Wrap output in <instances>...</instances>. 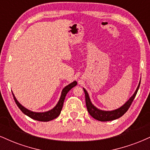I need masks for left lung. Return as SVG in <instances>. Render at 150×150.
Returning a JSON list of instances; mask_svg holds the SVG:
<instances>
[{"mask_svg":"<svg viewBox=\"0 0 150 150\" xmlns=\"http://www.w3.org/2000/svg\"><path fill=\"white\" fill-rule=\"evenodd\" d=\"M140 82H139V85L137 86L133 95L129 99V100H128L125 104H123L121 107L117 108L116 110H113V111H102V110H100L95 107L91 102L88 93H87L85 89L83 88L85 94V102L87 111L90 114V116H92L94 119L99 120V121H110V120H113L120 118L123 115H124L125 113L130 108V105H131L132 102L135 99L136 94H137V91H138L139 87H140Z\"/></svg>","mask_w":150,"mask_h":150,"instance_id":"obj_1","label":"left lung"}]
</instances>
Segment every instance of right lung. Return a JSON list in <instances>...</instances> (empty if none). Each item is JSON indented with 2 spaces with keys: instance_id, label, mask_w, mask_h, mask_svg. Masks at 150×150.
<instances>
[{
  "instance_id": "obj_1",
  "label": "right lung",
  "mask_w": 150,
  "mask_h": 150,
  "mask_svg": "<svg viewBox=\"0 0 150 150\" xmlns=\"http://www.w3.org/2000/svg\"><path fill=\"white\" fill-rule=\"evenodd\" d=\"M77 85V82L76 81H74V82H72V83L69 84L68 85H67L66 87H65L63 88V90H62L61 97H60L59 101H58V104H56V106H55L54 108H52L51 110H50L49 111H46V112H34V111H30L27 108L24 107L23 106H22L20 103L18 102V100L16 99V98L15 97L14 94L13 93V97H14L15 101L16 103V104L18 105V106L22 111V112L25 113V115H27V116L30 117L31 118L34 120H39V121H43V122H46L49 121V120H51L54 118H57V117L59 116L60 113H61V111L62 110V108H63V102H64L65 96H66L67 93H68L69 91L73 88V87Z\"/></svg>"
}]
</instances>
